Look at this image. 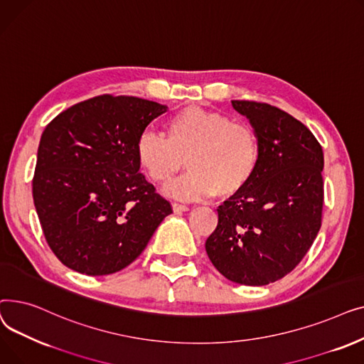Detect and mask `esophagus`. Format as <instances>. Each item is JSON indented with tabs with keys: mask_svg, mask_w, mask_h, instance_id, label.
Segmentation results:
<instances>
[{
	"mask_svg": "<svg viewBox=\"0 0 364 364\" xmlns=\"http://www.w3.org/2000/svg\"><path fill=\"white\" fill-rule=\"evenodd\" d=\"M172 209H174V213H186V211H188V206L187 205H181V203H177V202H174L172 203Z\"/></svg>",
	"mask_w": 364,
	"mask_h": 364,
	"instance_id": "obj_1",
	"label": "esophagus"
}]
</instances>
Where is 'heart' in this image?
I'll return each mask as SVG.
<instances>
[{
	"label": "heart",
	"mask_w": 364,
	"mask_h": 364,
	"mask_svg": "<svg viewBox=\"0 0 364 364\" xmlns=\"http://www.w3.org/2000/svg\"><path fill=\"white\" fill-rule=\"evenodd\" d=\"M136 158L155 184H168L187 164L188 174L166 188L172 196L199 200L217 195L230 199L255 177L261 146L251 124L233 121L223 112L188 106L166 119L165 137L141 132Z\"/></svg>",
	"instance_id": "obj_1"
}]
</instances>
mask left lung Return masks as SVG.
<instances>
[{
  "mask_svg": "<svg viewBox=\"0 0 364 364\" xmlns=\"http://www.w3.org/2000/svg\"><path fill=\"white\" fill-rule=\"evenodd\" d=\"M255 128L261 159L243 192L218 206L205 250L228 280L264 286L289 274L321 225L323 150L292 114L269 103L233 100Z\"/></svg>",
  "mask_w": 364,
  "mask_h": 364,
  "instance_id": "1",
  "label": "left lung"
}]
</instances>
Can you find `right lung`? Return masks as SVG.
Masks as SVG:
<instances>
[{"label": "right lung", "instance_id": "1", "mask_svg": "<svg viewBox=\"0 0 364 364\" xmlns=\"http://www.w3.org/2000/svg\"><path fill=\"white\" fill-rule=\"evenodd\" d=\"M165 110L144 99L103 94L46 127L32 196L50 250L69 269L88 276L125 269L172 214L136 158L139 136Z\"/></svg>", "mask_w": 364, "mask_h": 364}]
</instances>
